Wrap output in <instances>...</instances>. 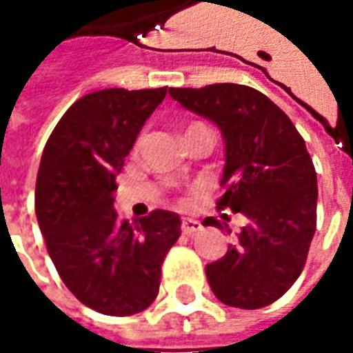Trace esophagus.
<instances>
[{
	"label": "esophagus",
	"mask_w": 353,
	"mask_h": 353,
	"mask_svg": "<svg viewBox=\"0 0 353 353\" xmlns=\"http://www.w3.org/2000/svg\"><path fill=\"white\" fill-rule=\"evenodd\" d=\"M181 230H183V234H196L199 230H202V225L196 219H189V217H185L183 221H181Z\"/></svg>",
	"instance_id": "1"
}]
</instances>
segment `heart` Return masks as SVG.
I'll use <instances>...</instances> for the list:
<instances>
[{
  "mask_svg": "<svg viewBox=\"0 0 353 353\" xmlns=\"http://www.w3.org/2000/svg\"><path fill=\"white\" fill-rule=\"evenodd\" d=\"M199 130H208V126H204L202 123H191L187 128H185V138L187 136H191V134H194V132ZM139 145H141V138L136 139V143H134V153H138L139 151Z\"/></svg>",
  "mask_w": 353,
  "mask_h": 353,
  "instance_id": "heart-1",
  "label": "heart"
}]
</instances>
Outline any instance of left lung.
Segmentation results:
<instances>
[{"instance_id": "left-lung-1", "label": "left lung", "mask_w": 353, "mask_h": 353, "mask_svg": "<svg viewBox=\"0 0 353 353\" xmlns=\"http://www.w3.org/2000/svg\"><path fill=\"white\" fill-rule=\"evenodd\" d=\"M170 96L219 126L227 161L217 210L248 219L229 252L206 266L210 288L227 306H268L301 276L316 232L318 179L303 136L272 100L245 85L170 88ZM204 225L221 229L214 217Z\"/></svg>"}]
</instances>
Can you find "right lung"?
Listing matches in <instances>:
<instances>
[{"mask_svg": "<svg viewBox=\"0 0 353 353\" xmlns=\"http://www.w3.org/2000/svg\"><path fill=\"white\" fill-rule=\"evenodd\" d=\"M168 87L90 92L68 109L43 149L35 215L65 288L105 316L151 306L162 261L181 234L179 215L154 210L119 219L115 179Z\"/></svg>", "mask_w": 353, "mask_h": 353, "instance_id": "obj_1", "label": "right lung"}]
</instances>
